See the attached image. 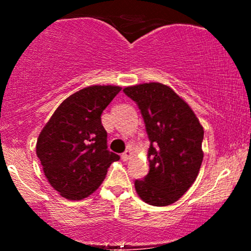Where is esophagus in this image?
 Segmentation results:
<instances>
[{"label":"esophagus","instance_id":"obj_1","mask_svg":"<svg viewBox=\"0 0 251 251\" xmlns=\"http://www.w3.org/2000/svg\"><path fill=\"white\" fill-rule=\"evenodd\" d=\"M131 155H132V151H131V150H129V149L126 150V151L124 152V153L122 154V159L125 160V162H126V160L129 159V157H131Z\"/></svg>","mask_w":251,"mask_h":251}]
</instances>
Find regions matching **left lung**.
I'll return each mask as SVG.
<instances>
[{"label":"left lung","instance_id":"1","mask_svg":"<svg viewBox=\"0 0 251 251\" xmlns=\"http://www.w3.org/2000/svg\"><path fill=\"white\" fill-rule=\"evenodd\" d=\"M138 105L150 139L149 174L134 181L135 191L150 205L175 203L194 184L203 162V126L190 106L159 82L124 88Z\"/></svg>","mask_w":251,"mask_h":251}]
</instances>
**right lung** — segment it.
I'll use <instances>...</instances> for the list:
<instances>
[{
    "label": "right lung",
    "mask_w": 251,
    "mask_h": 251,
    "mask_svg": "<svg viewBox=\"0 0 251 251\" xmlns=\"http://www.w3.org/2000/svg\"><path fill=\"white\" fill-rule=\"evenodd\" d=\"M119 86H89L63 100L37 138L36 154L48 181L62 197H88L120 157L107 150L102 111Z\"/></svg>",
    "instance_id": "1"
}]
</instances>
